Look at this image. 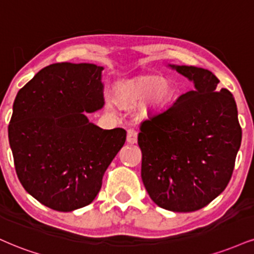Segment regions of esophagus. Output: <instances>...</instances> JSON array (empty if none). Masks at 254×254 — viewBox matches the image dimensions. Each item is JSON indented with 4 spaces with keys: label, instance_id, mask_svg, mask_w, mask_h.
I'll return each mask as SVG.
<instances>
[{
    "label": "esophagus",
    "instance_id": "34e87169",
    "mask_svg": "<svg viewBox=\"0 0 254 254\" xmlns=\"http://www.w3.org/2000/svg\"><path fill=\"white\" fill-rule=\"evenodd\" d=\"M127 142L129 143V144H135V143H137V132L135 130H132V129L127 130Z\"/></svg>",
    "mask_w": 254,
    "mask_h": 254
}]
</instances>
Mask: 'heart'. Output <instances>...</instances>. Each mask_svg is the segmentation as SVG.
Returning a JSON list of instances; mask_svg holds the SVG:
<instances>
[{
	"label": "heart",
	"mask_w": 254,
	"mask_h": 254,
	"mask_svg": "<svg viewBox=\"0 0 254 254\" xmlns=\"http://www.w3.org/2000/svg\"><path fill=\"white\" fill-rule=\"evenodd\" d=\"M174 96L170 79L148 74L118 82L115 90V102L124 109L137 106L140 117H150L169 104Z\"/></svg>",
	"instance_id": "b5f03b06"
}]
</instances>
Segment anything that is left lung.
Returning a JSON list of instances; mask_svg holds the SVG:
<instances>
[{"label": "left lung", "mask_w": 254, "mask_h": 254, "mask_svg": "<svg viewBox=\"0 0 254 254\" xmlns=\"http://www.w3.org/2000/svg\"><path fill=\"white\" fill-rule=\"evenodd\" d=\"M194 84L172 106L140 124L142 181L161 208L194 212L230 182L241 144L237 104L208 69L173 65Z\"/></svg>", "instance_id": "1"}]
</instances>
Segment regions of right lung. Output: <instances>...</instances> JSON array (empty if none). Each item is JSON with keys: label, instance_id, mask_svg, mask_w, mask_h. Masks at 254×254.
<instances>
[{"label": "right lung", "instance_id": "1", "mask_svg": "<svg viewBox=\"0 0 254 254\" xmlns=\"http://www.w3.org/2000/svg\"><path fill=\"white\" fill-rule=\"evenodd\" d=\"M104 67L53 64L17 92L8 127L21 185L58 212L87 206L127 139L122 127L104 130L90 119L104 106Z\"/></svg>", "mask_w": 254, "mask_h": 254}]
</instances>
